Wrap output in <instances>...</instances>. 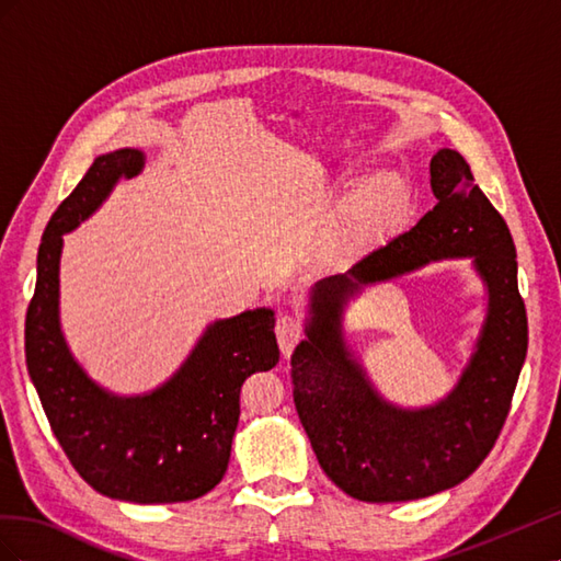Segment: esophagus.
Here are the masks:
<instances>
[{"label":"esophagus","instance_id":"1","mask_svg":"<svg viewBox=\"0 0 561 561\" xmlns=\"http://www.w3.org/2000/svg\"><path fill=\"white\" fill-rule=\"evenodd\" d=\"M301 336H304V322L297 316L285 313L278 318L276 339H278V346L285 355H290L295 351V346L301 342Z\"/></svg>","mask_w":561,"mask_h":561}]
</instances>
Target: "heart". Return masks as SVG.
<instances>
[{
  "mask_svg": "<svg viewBox=\"0 0 561 561\" xmlns=\"http://www.w3.org/2000/svg\"><path fill=\"white\" fill-rule=\"evenodd\" d=\"M410 198V184L398 171H379L363 180L336 213L328 241L336 248H363L396 225Z\"/></svg>",
  "mask_w": 561,
  "mask_h": 561,
  "instance_id": "heart-1",
  "label": "heart"
}]
</instances>
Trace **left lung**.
Returning <instances> with one entry per match:
<instances>
[{
    "label": "left lung",
    "mask_w": 561,
    "mask_h": 561,
    "mask_svg": "<svg viewBox=\"0 0 561 561\" xmlns=\"http://www.w3.org/2000/svg\"><path fill=\"white\" fill-rule=\"evenodd\" d=\"M435 208L346 274L318 280L307 339L293 353V398L328 478L367 503L426 499L463 482L496 445L529 346L511 229L454 149L431 159ZM472 256L488 285V318L453 393L423 411L386 403L341 332L343 304L363 284L435 259Z\"/></svg>",
    "instance_id": "left-lung-1"
}]
</instances>
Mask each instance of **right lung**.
<instances>
[{
    "label": "right lung",
    "instance_id": "obj_1",
    "mask_svg": "<svg viewBox=\"0 0 561 561\" xmlns=\"http://www.w3.org/2000/svg\"><path fill=\"white\" fill-rule=\"evenodd\" d=\"M142 165L138 149L98 157L50 215L25 316V360L50 431L83 480L118 501L180 503L208 494L225 478L241 386L254 371L276 367L280 353L274 311L254 309L213 322L175 375L147 396H112L72 358L58 318L62 233Z\"/></svg>",
    "mask_w": 561,
    "mask_h": 561
}]
</instances>
